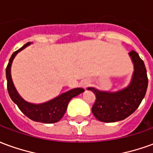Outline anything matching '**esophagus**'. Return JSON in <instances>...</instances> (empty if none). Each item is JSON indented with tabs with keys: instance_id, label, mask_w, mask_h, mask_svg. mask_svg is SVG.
Masks as SVG:
<instances>
[{
	"instance_id": "obj_1",
	"label": "esophagus",
	"mask_w": 153,
	"mask_h": 153,
	"mask_svg": "<svg viewBox=\"0 0 153 153\" xmlns=\"http://www.w3.org/2000/svg\"><path fill=\"white\" fill-rule=\"evenodd\" d=\"M85 85H86V84H85Z\"/></svg>"
}]
</instances>
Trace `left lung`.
Instances as JSON below:
<instances>
[{
  "label": "left lung",
  "instance_id": "left-lung-1",
  "mask_svg": "<svg viewBox=\"0 0 153 153\" xmlns=\"http://www.w3.org/2000/svg\"><path fill=\"white\" fill-rule=\"evenodd\" d=\"M128 55L134 71L128 87L113 93L88 88L96 95L92 112L100 121L111 123L125 120L134 112L146 94L148 79L144 63L134 51Z\"/></svg>",
  "mask_w": 153,
  "mask_h": 153
}]
</instances>
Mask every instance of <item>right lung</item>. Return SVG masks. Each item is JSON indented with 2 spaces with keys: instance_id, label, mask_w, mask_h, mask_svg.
<instances>
[{
  "instance_id": "add662e5",
  "label": "right lung",
  "mask_w": 153,
  "mask_h": 153,
  "mask_svg": "<svg viewBox=\"0 0 153 153\" xmlns=\"http://www.w3.org/2000/svg\"><path fill=\"white\" fill-rule=\"evenodd\" d=\"M31 44V42H28L24 45L21 48L15 51L12 54L10 59L9 60V63L6 67L5 74H6V79H7V89H8L9 95L12 101L18 106L19 110L24 113L27 117L33 120V121L42 122L46 124H52L56 123L63 117L64 114L65 113L68 104L70 101L74 97L78 96L79 94L84 92L83 88H74L66 93L60 94V96L55 97L54 99L50 100L47 102L41 103V104H33L26 102L25 100L19 96V94L15 88V85L13 83L10 74V69L13 60L17 54L25 49Z\"/></svg>"
}]
</instances>
